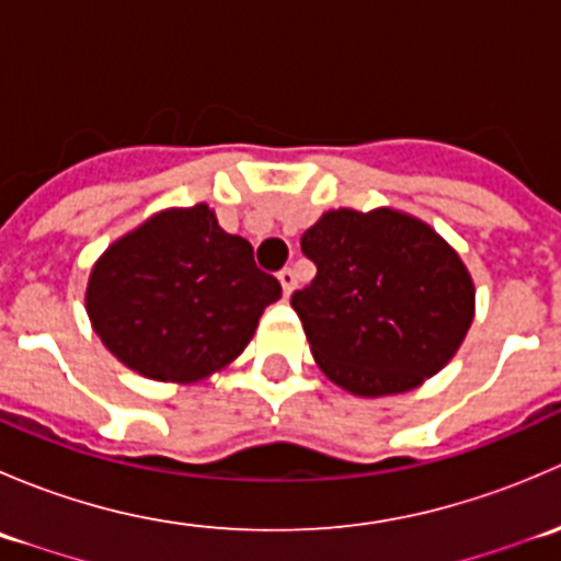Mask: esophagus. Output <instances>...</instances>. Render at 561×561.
<instances>
[{"instance_id": "esophagus-1", "label": "esophagus", "mask_w": 561, "mask_h": 561, "mask_svg": "<svg viewBox=\"0 0 561 561\" xmlns=\"http://www.w3.org/2000/svg\"><path fill=\"white\" fill-rule=\"evenodd\" d=\"M279 282H282V290H285V296H290V293L296 290V271L282 268L279 271Z\"/></svg>"}]
</instances>
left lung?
Here are the masks:
<instances>
[{
    "mask_svg": "<svg viewBox=\"0 0 561 561\" xmlns=\"http://www.w3.org/2000/svg\"><path fill=\"white\" fill-rule=\"evenodd\" d=\"M301 249L317 276L290 304L339 388L404 393L461 347L474 317L472 276L426 222L393 208H336L301 236Z\"/></svg>",
    "mask_w": 561,
    "mask_h": 561,
    "instance_id": "8db88e82",
    "label": "left lung"
}]
</instances>
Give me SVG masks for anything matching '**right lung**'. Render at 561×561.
I'll return each mask as SVG.
<instances>
[{
    "instance_id": "1",
    "label": "right lung",
    "mask_w": 561,
    "mask_h": 561,
    "mask_svg": "<svg viewBox=\"0 0 561 561\" xmlns=\"http://www.w3.org/2000/svg\"><path fill=\"white\" fill-rule=\"evenodd\" d=\"M282 285L252 244L197 203L146 219L105 249L87 285L94 333L127 369L197 382L239 358Z\"/></svg>"
}]
</instances>
